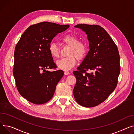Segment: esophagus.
Instances as JSON below:
<instances>
[{"label":"esophagus","mask_w":134,"mask_h":134,"mask_svg":"<svg viewBox=\"0 0 134 134\" xmlns=\"http://www.w3.org/2000/svg\"><path fill=\"white\" fill-rule=\"evenodd\" d=\"M64 74L65 75H68L70 74V72L69 71H65L64 72Z\"/></svg>","instance_id":"obj_1"}]
</instances>
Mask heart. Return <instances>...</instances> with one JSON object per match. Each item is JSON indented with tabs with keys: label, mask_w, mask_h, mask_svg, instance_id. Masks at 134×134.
<instances>
[{
	"label": "heart",
	"mask_w": 134,
	"mask_h": 134,
	"mask_svg": "<svg viewBox=\"0 0 134 134\" xmlns=\"http://www.w3.org/2000/svg\"><path fill=\"white\" fill-rule=\"evenodd\" d=\"M62 42L65 45L70 46L68 56L69 57L62 58L57 60L56 64L58 68L62 70L67 71L74 68L77 63L76 58L82 60L88 52V47L85 43L79 41L78 37L73 34H68L63 37ZM49 51L53 58L59 56L60 51L58 46L54 43H51L49 47Z\"/></svg>",
	"instance_id": "obj_1"
}]
</instances>
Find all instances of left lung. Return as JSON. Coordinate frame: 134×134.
I'll return each instance as SVG.
<instances>
[{
	"label": "left lung",
	"instance_id": "8db88e82",
	"mask_svg": "<svg viewBox=\"0 0 134 134\" xmlns=\"http://www.w3.org/2000/svg\"><path fill=\"white\" fill-rule=\"evenodd\" d=\"M87 35L89 49L77 71L73 72L76 83L73 90L75 99L82 106H97L115 89L120 73L118 48L107 31L97 25L78 24ZM94 72L89 74L87 70Z\"/></svg>",
	"mask_w": 134,
	"mask_h": 134
}]
</instances>
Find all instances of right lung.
I'll list each match as a JSON object with an SVG mask.
<instances>
[{
  "instance_id": "1",
  "label": "right lung",
  "mask_w": 134,
  "mask_h": 134,
  "mask_svg": "<svg viewBox=\"0 0 134 134\" xmlns=\"http://www.w3.org/2000/svg\"><path fill=\"white\" fill-rule=\"evenodd\" d=\"M69 27L48 21L29 26L15 46L13 74L19 93L28 101L42 104L53 97L56 85L64 75L61 70L45 69L57 66L49 51L52 39Z\"/></svg>"
}]
</instances>
